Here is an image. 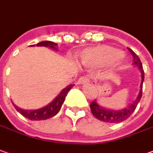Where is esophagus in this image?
Instances as JSON below:
<instances>
[{
	"instance_id": "obj_1",
	"label": "esophagus",
	"mask_w": 153,
	"mask_h": 153,
	"mask_svg": "<svg viewBox=\"0 0 153 153\" xmlns=\"http://www.w3.org/2000/svg\"><path fill=\"white\" fill-rule=\"evenodd\" d=\"M90 82V79L88 77L83 76L80 77L78 80V83L81 84V85H85V84H88Z\"/></svg>"
}]
</instances>
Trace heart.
<instances>
[{"instance_id":"heart-1","label":"heart","mask_w":153,"mask_h":153,"mask_svg":"<svg viewBox=\"0 0 153 153\" xmlns=\"http://www.w3.org/2000/svg\"><path fill=\"white\" fill-rule=\"evenodd\" d=\"M84 64L95 68L108 67L116 64L119 67L123 66L122 52L116 48L110 46H97L85 50L82 54Z\"/></svg>"}]
</instances>
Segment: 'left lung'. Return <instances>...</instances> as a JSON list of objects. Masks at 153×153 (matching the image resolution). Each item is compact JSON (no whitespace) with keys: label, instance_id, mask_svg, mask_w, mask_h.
Masks as SVG:
<instances>
[{"label":"left lung","instance_id":"left-lung-1","mask_svg":"<svg viewBox=\"0 0 153 153\" xmlns=\"http://www.w3.org/2000/svg\"><path fill=\"white\" fill-rule=\"evenodd\" d=\"M130 51V53L132 54L133 56V61H134V65H135L136 67L139 68V69L140 70V73H141V83H140V92L138 94L137 97L134 99V101L133 103L129 104L128 106H127L126 108H124L123 110H108V109H105L102 106H100L97 100L92 101V103L90 104V108L91 110V113L92 115L96 117L97 119L104 122V123H121L125 121L126 119H128L131 114L135 110L137 107V104L139 103L141 97H142V85H143V81H144V78H145V74H144V70H143L142 63L140 60L139 56H137L136 54L131 50L128 49Z\"/></svg>","mask_w":153,"mask_h":153}]
</instances>
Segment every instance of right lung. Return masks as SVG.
I'll use <instances>...</instances> for the list:
<instances>
[{
	"label": "right lung",
	"mask_w": 153,
	"mask_h": 153,
	"mask_svg": "<svg viewBox=\"0 0 153 153\" xmlns=\"http://www.w3.org/2000/svg\"><path fill=\"white\" fill-rule=\"evenodd\" d=\"M57 43H53V42H50V41H43V42H40V43H37V46H43V47H50L53 50H57L56 49ZM32 46V45H30ZM34 46V44H33ZM74 85H68L66 88H64L58 96L51 102L49 103L48 105H46L45 107H43L41 109H38V110H22L20 108H19L18 106H16L14 103L13 106L14 108L16 109L17 111H19L21 115L25 116V118H28L29 120L31 121H41V120H46V119H49L50 117H53L56 115L57 113L59 112V110H61L62 108V105L64 103V100L66 98L67 94L68 93L71 88L74 86Z\"/></svg>",
	"instance_id": "right-lung-1"
}]
</instances>
